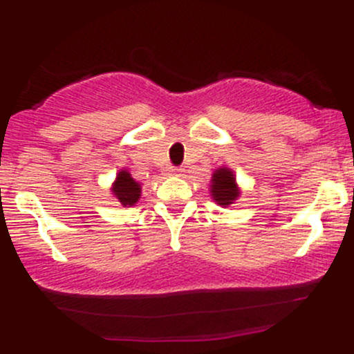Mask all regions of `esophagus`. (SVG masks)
Segmentation results:
<instances>
[{
  "mask_svg": "<svg viewBox=\"0 0 354 354\" xmlns=\"http://www.w3.org/2000/svg\"><path fill=\"white\" fill-rule=\"evenodd\" d=\"M171 173L176 174V176H180V174L183 173V167H173V169H171Z\"/></svg>",
  "mask_w": 354,
  "mask_h": 354,
  "instance_id": "esophagus-1",
  "label": "esophagus"
}]
</instances>
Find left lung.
<instances>
[{"instance_id": "1", "label": "left lung", "mask_w": 354, "mask_h": 354, "mask_svg": "<svg viewBox=\"0 0 354 354\" xmlns=\"http://www.w3.org/2000/svg\"><path fill=\"white\" fill-rule=\"evenodd\" d=\"M210 192H212V198L219 205H230V203H233V200H236L238 195H240L236 183H234L233 171L227 169V167H219L212 176Z\"/></svg>"}]
</instances>
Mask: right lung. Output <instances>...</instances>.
I'll list each match as a JSON object with an SVG mask.
<instances>
[{
	"instance_id": "right-lung-1",
	"label": "right lung",
	"mask_w": 354,
	"mask_h": 354,
	"mask_svg": "<svg viewBox=\"0 0 354 354\" xmlns=\"http://www.w3.org/2000/svg\"><path fill=\"white\" fill-rule=\"evenodd\" d=\"M113 194L118 202H121V205H133L140 198V185L130 176L128 171H120L116 181H114Z\"/></svg>"
}]
</instances>
